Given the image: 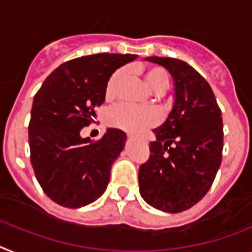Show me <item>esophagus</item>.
Instances as JSON below:
<instances>
[{
	"mask_svg": "<svg viewBox=\"0 0 252 252\" xmlns=\"http://www.w3.org/2000/svg\"><path fill=\"white\" fill-rule=\"evenodd\" d=\"M128 138H130V139H133V138H134V136H130V134H129V136H128Z\"/></svg>",
	"mask_w": 252,
	"mask_h": 252,
	"instance_id": "obj_1",
	"label": "esophagus"
}]
</instances>
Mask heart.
Wrapping results in <instances>:
<instances>
[{
    "label": "heart",
    "mask_w": 252,
    "mask_h": 252,
    "mask_svg": "<svg viewBox=\"0 0 252 252\" xmlns=\"http://www.w3.org/2000/svg\"><path fill=\"white\" fill-rule=\"evenodd\" d=\"M126 78V69H120L113 74L106 86V98L111 100L119 94L120 87ZM146 84L152 92L162 94L168 90L169 74L160 66H152L145 73ZM158 114L155 110L139 109L128 103H120L111 107L106 113V122L110 126L124 129L126 132H141V130L155 126L158 122Z\"/></svg>",
    "instance_id": "1"
}]
</instances>
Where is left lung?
<instances>
[{"label":"left lung","instance_id":"left-lung-1","mask_svg":"<svg viewBox=\"0 0 252 252\" xmlns=\"http://www.w3.org/2000/svg\"><path fill=\"white\" fill-rule=\"evenodd\" d=\"M164 66L174 84L168 118L152 130L149 161L138 172L139 193L152 208L181 213L208 193L221 164L223 119L214 92L185 61L151 56Z\"/></svg>","mask_w":252,"mask_h":252}]
</instances>
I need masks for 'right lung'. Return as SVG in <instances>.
Instances as JSON below:
<instances>
[{
  "label": "right lung",
  "mask_w": 252,
  "mask_h": 252,
  "mask_svg": "<svg viewBox=\"0 0 252 252\" xmlns=\"http://www.w3.org/2000/svg\"><path fill=\"white\" fill-rule=\"evenodd\" d=\"M137 55L96 54L73 59L46 78L33 100L29 123L31 162L42 189L56 204L78 209L101 197L126 134L107 128L97 142L80 130L96 116L116 69Z\"/></svg>",
  "instance_id": "obj_1"
}]
</instances>
